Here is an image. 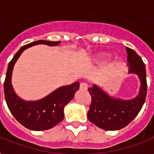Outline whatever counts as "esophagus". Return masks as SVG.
<instances>
[{"mask_svg":"<svg viewBox=\"0 0 154 154\" xmlns=\"http://www.w3.org/2000/svg\"><path fill=\"white\" fill-rule=\"evenodd\" d=\"M80 89L81 90H87L88 89V84L85 82H82L80 84Z\"/></svg>","mask_w":154,"mask_h":154,"instance_id":"1","label":"esophagus"}]
</instances>
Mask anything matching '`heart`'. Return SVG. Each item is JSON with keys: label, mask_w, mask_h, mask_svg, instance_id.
Here are the masks:
<instances>
[{"label": "heart", "mask_w": 154, "mask_h": 154, "mask_svg": "<svg viewBox=\"0 0 154 154\" xmlns=\"http://www.w3.org/2000/svg\"><path fill=\"white\" fill-rule=\"evenodd\" d=\"M108 57V54L106 53V52H101V53H97V55H95L93 57V62H101V61H103L105 59L107 58Z\"/></svg>", "instance_id": "1"}]
</instances>
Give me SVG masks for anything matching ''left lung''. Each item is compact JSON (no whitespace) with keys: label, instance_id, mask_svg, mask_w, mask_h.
<instances>
[{"label":"left lung","instance_id":"left-lung-1","mask_svg":"<svg viewBox=\"0 0 154 154\" xmlns=\"http://www.w3.org/2000/svg\"><path fill=\"white\" fill-rule=\"evenodd\" d=\"M128 52V74L136 75L140 82L137 95L131 99H122L108 94L98 85L88 88L92 103L88 112L90 122L104 130L115 131L129 124L138 114L147 95V78L145 64L137 52L129 47Z\"/></svg>","mask_w":154,"mask_h":154}]
</instances>
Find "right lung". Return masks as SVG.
<instances>
[{
  "label": "right lung",
  "mask_w": 154,
  "mask_h": 154,
  "mask_svg": "<svg viewBox=\"0 0 154 154\" xmlns=\"http://www.w3.org/2000/svg\"><path fill=\"white\" fill-rule=\"evenodd\" d=\"M61 42L39 40L25 45L14 55L8 64L4 82L5 99L10 112L14 118L25 128L33 131L50 129L64 118V107L74 97L79 90V82L57 88L43 98L36 101H26L17 95L11 84L14 66L21 53L29 47L44 44L49 47L58 46Z\"/></svg>",
  "instance_id": "1"
}]
</instances>
